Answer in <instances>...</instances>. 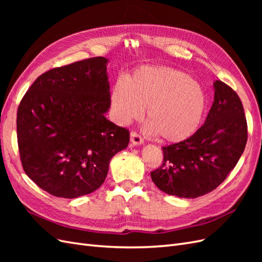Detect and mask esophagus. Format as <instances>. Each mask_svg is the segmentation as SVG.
Returning a JSON list of instances; mask_svg holds the SVG:
<instances>
[{"mask_svg": "<svg viewBox=\"0 0 262 262\" xmlns=\"http://www.w3.org/2000/svg\"><path fill=\"white\" fill-rule=\"evenodd\" d=\"M130 137H131V144L133 145V146H139V145H142L144 143V141H143V139H142L138 133H136V132H131V134H130Z\"/></svg>", "mask_w": 262, "mask_h": 262, "instance_id": "esophagus-1", "label": "esophagus"}]
</instances>
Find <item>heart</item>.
I'll return each mask as SVG.
<instances>
[{
	"instance_id": "heart-1",
	"label": "heart",
	"mask_w": 262,
	"mask_h": 262,
	"mask_svg": "<svg viewBox=\"0 0 262 262\" xmlns=\"http://www.w3.org/2000/svg\"><path fill=\"white\" fill-rule=\"evenodd\" d=\"M116 120L126 125L146 109V131L170 143L182 142L199 129L208 106L203 86L182 71L142 67L124 83L118 81L110 96Z\"/></svg>"
}]
</instances>
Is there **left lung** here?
<instances>
[{
	"label": "left lung",
	"instance_id": "left-lung-1",
	"mask_svg": "<svg viewBox=\"0 0 262 262\" xmlns=\"http://www.w3.org/2000/svg\"><path fill=\"white\" fill-rule=\"evenodd\" d=\"M214 101L204 124L192 137L163 147L164 161L150 178L163 192L179 198L211 192L233 170L247 143L243 104L231 87L213 83Z\"/></svg>",
	"mask_w": 262,
	"mask_h": 262
}]
</instances>
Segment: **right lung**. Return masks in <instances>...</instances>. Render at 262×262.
<instances>
[{
  "label": "right lung",
  "mask_w": 262,
  "mask_h": 262,
  "mask_svg": "<svg viewBox=\"0 0 262 262\" xmlns=\"http://www.w3.org/2000/svg\"><path fill=\"white\" fill-rule=\"evenodd\" d=\"M109 60L96 57L39 76L17 112V142L26 175L45 191L74 199L105 181L129 131L106 118Z\"/></svg>",
  "instance_id": "add662e5"
}]
</instances>
